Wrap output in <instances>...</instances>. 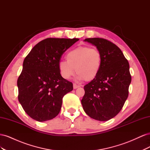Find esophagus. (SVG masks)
<instances>
[{"label": "esophagus", "instance_id": "esophagus-1", "mask_svg": "<svg viewBox=\"0 0 150 150\" xmlns=\"http://www.w3.org/2000/svg\"><path fill=\"white\" fill-rule=\"evenodd\" d=\"M80 87V86L79 85H77L76 84H73V88L75 89H77Z\"/></svg>", "mask_w": 150, "mask_h": 150}]
</instances>
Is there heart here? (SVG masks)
<instances>
[{
  "label": "heart",
  "mask_w": 150,
  "mask_h": 150,
  "mask_svg": "<svg viewBox=\"0 0 150 150\" xmlns=\"http://www.w3.org/2000/svg\"><path fill=\"white\" fill-rule=\"evenodd\" d=\"M66 60L61 61L59 64L61 76L69 79L77 74V79L86 81H92L99 74L102 66V56L96 48L89 46H79L69 51Z\"/></svg>",
  "instance_id": "b5f03b06"
}]
</instances>
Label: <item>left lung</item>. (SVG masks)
<instances>
[{"instance_id": "left-lung-1", "label": "left lung", "mask_w": 150, "mask_h": 150, "mask_svg": "<svg viewBox=\"0 0 150 150\" xmlns=\"http://www.w3.org/2000/svg\"><path fill=\"white\" fill-rule=\"evenodd\" d=\"M84 41L100 51L102 66L96 78L84 86L81 103L89 117L106 121L118 114L128 98L131 81L129 62L121 49L110 40L96 38Z\"/></svg>"}]
</instances>
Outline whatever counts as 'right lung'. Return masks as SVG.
<instances>
[{"label": "right lung", "mask_w": 150, "mask_h": 150, "mask_svg": "<svg viewBox=\"0 0 150 150\" xmlns=\"http://www.w3.org/2000/svg\"><path fill=\"white\" fill-rule=\"evenodd\" d=\"M79 39L47 38L32 49L17 79L18 99L31 118L42 122L59 113L64 95L73 84L59 69L61 56Z\"/></svg>", "instance_id": "1"}]
</instances>
